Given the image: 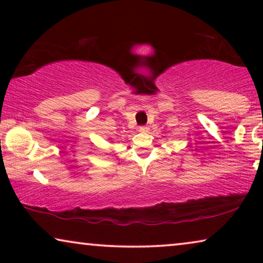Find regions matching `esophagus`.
<instances>
[{"instance_id": "1", "label": "esophagus", "mask_w": 263, "mask_h": 263, "mask_svg": "<svg viewBox=\"0 0 263 263\" xmlns=\"http://www.w3.org/2000/svg\"><path fill=\"white\" fill-rule=\"evenodd\" d=\"M139 132H141V133L148 132V127H147V125H141V127L139 128Z\"/></svg>"}]
</instances>
